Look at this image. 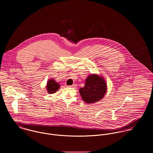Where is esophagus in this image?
<instances>
[{"label":"esophagus","mask_w":153,"mask_h":153,"mask_svg":"<svg viewBox=\"0 0 153 153\" xmlns=\"http://www.w3.org/2000/svg\"><path fill=\"white\" fill-rule=\"evenodd\" d=\"M68 87L76 88V85H75V84H73L72 85H71V86H68Z\"/></svg>","instance_id":"1"}]
</instances>
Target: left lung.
<instances>
[{"label": "left lung", "instance_id": "obj_1", "mask_svg": "<svg viewBox=\"0 0 153 153\" xmlns=\"http://www.w3.org/2000/svg\"><path fill=\"white\" fill-rule=\"evenodd\" d=\"M107 91V85L102 76L93 74L89 75L86 80L84 87L79 89V94L87 104L99 101L104 98Z\"/></svg>", "mask_w": 153, "mask_h": 153}]
</instances>
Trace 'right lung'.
<instances>
[{
    "instance_id": "add662e5",
    "label": "right lung",
    "mask_w": 153,
    "mask_h": 153,
    "mask_svg": "<svg viewBox=\"0 0 153 153\" xmlns=\"http://www.w3.org/2000/svg\"><path fill=\"white\" fill-rule=\"evenodd\" d=\"M61 85L53 78H51L48 80L46 89L48 94H54L55 93L59 88Z\"/></svg>"
}]
</instances>
